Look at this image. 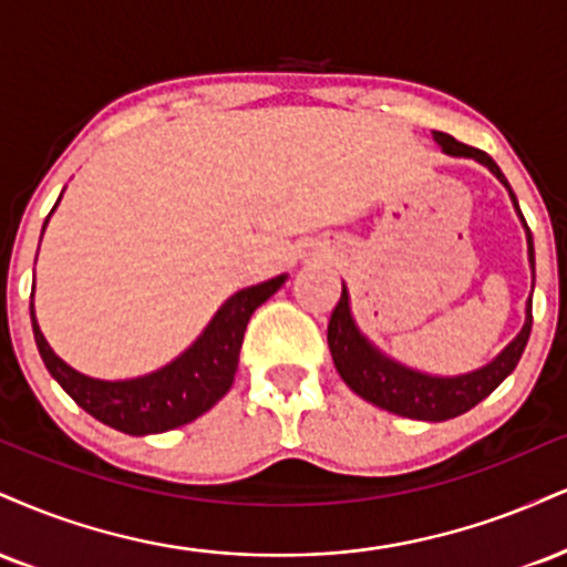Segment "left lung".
Masks as SVG:
<instances>
[{
    "label": "left lung",
    "mask_w": 567,
    "mask_h": 567,
    "mask_svg": "<svg viewBox=\"0 0 567 567\" xmlns=\"http://www.w3.org/2000/svg\"><path fill=\"white\" fill-rule=\"evenodd\" d=\"M433 140L439 142L446 155H454V158H473L483 163V166L509 189L517 216L523 218L513 187L504 179L502 168L496 166L488 153H483L478 147L462 145V142H456L452 134L443 132H433ZM523 227L525 235H528V261L530 271H534V237H530L525 218ZM530 324H534V313H530L528 298V303H525L523 330L517 332V338L499 353V357L475 372L456 374V378H435V374L409 370V367L385 357L380 349H374L370 340L361 336L357 322H353L349 290L343 288L336 311H332L330 317V324H327V343H330L332 361H336V370L340 372V378H343V383L349 385L353 393L361 395V399L385 409V412L401 414V417L409 420L443 422L470 412V409L481 404L488 393H494L496 388L502 385V380L515 370L517 361L523 357L525 343H528L530 336Z\"/></svg>",
    "instance_id": "obj_1"
}]
</instances>
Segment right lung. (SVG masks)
Returning a JSON list of instances; mask_svg holds the SVG:
<instances>
[{
  "instance_id": "right-lung-1",
  "label": "right lung",
  "mask_w": 567,
  "mask_h": 567,
  "mask_svg": "<svg viewBox=\"0 0 567 567\" xmlns=\"http://www.w3.org/2000/svg\"><path fill=\"white\" fill-rule=\"evenodd\" d=\"M285 279H288V275H279L275 279H266L261 285H254V288L235 292L229 301H224L216 317L203 330V336L182 357H176L172 364L161 367L158 372L142 374V378L134 380H115V383H111V380L86 378V374L68 367L44 340L31 303L33 338H37V349L42 353L44 367L50 370L52 378L94 420L128 435L166 433L172 427L187 425V422L206 414L229 391L231 383H235L243 336L250 322V313L266 298L275 296L285 285Z\"/></svg>"
}]
</instances>
